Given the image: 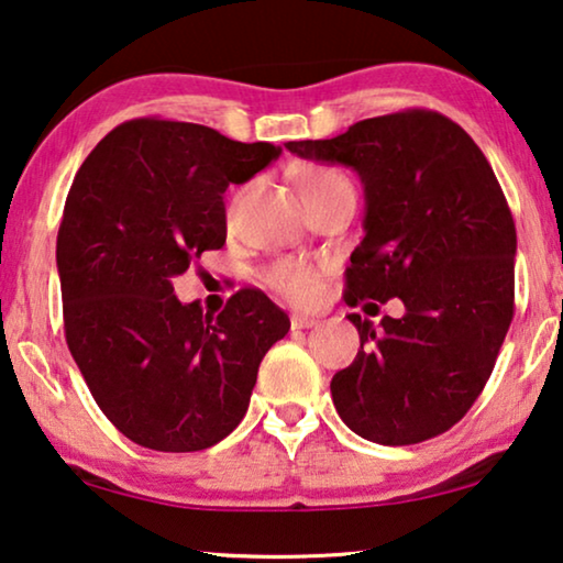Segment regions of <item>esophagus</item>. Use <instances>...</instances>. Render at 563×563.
I'll list each match as a JSON object with an SVG mask.
<instances>
[{
	"mask_svg": "<svg viewBox=\"0 0 563 563\" xmlns=\"http://www.w3.org/2000/svg\"><path fill=\"white\" fill-rule=\"evenodd\" d=\"M317 322H320V320H317V317L291 314V328H295V330H309V328H314Z\"/></svg>",
	"mask_w": 563,
	"mask_h": 563,
	"instance_id": "1",
	"label": "esophagus"
}]
</instances>
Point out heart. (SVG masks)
Segmentation results:
<instances>
[{
    "label": "heart",
    "instance_id": "1",
    "mask_svg": "<svg viewBox=\"0 0 563 563\" xmlns=\"http://www.w3.org/2000/svg\"><path fill=\"white\" fill-rule=\"evenodd\" d=\"M340 185H350V180L338 169H322V167H314L309 169L305 175V198L309 195H320V192H328L332 187H340ZM243 190H233L231 200H228V216L235 213V208H239V200H241ZM262 282L266 287H272L274 291H279L282 297L287 299H295V301H305L314 295V287H317V276H314V268L307 266L305 262H297V258H276V262L266 264L262 268Z\"/></svg>",
    "mask_w": 563,
    "mask_h": 563
}]
</instances>
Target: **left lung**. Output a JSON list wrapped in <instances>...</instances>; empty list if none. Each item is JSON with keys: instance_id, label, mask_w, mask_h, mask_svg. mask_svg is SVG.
Returning <instances> with one entry per match:
<instances>
[{"instance_id": "left-lung-1", "label": "left lung", "mask_w": 563, "mask_h": 563, "mask_svg": "<svg viewBox=\"0 0 563 563\" xmlns=\"http://www.w3.org/2000/svg\"><path fill=\"white\" fill-rule=\"evenodd\" d=\"M307 159L353 167L365 185V239L345 268L361 350L332 376L340 419L368 442L444 434L483 394L516 312V223L490 162L444 113L404 109L335 140L289 142Z\"/></svg>"}]
</instances>
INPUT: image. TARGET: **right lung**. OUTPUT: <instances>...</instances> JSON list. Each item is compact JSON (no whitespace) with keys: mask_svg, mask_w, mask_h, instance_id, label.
Wrapping results in <instances>:
<instances>
[{"mask_svg":"<svg viewBox=\"0 0 563 563\" xmlns=\"http://www.w3.org/2000/svg\"><path fill=\"white\" fill-rule=\"evenodd\" d=\"M210 126L132 119L96 144L58 231L63 328L73 361L113 427L157 452H200L239 427L258 365L289 332L262 289L221 314L183 305L173 279L225 243V187L279 157Z\"/></svg>","mask_w":563,"mask_h":563,"instance_id":"obj_1","label":"right lung"}]
</instances>
